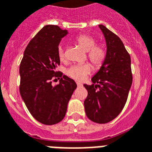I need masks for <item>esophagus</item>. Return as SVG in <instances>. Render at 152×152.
I'll list each match as a JSON object with an SVG mask.
<instances>
[{
  "label": "esophagus",
  "instance_id": "34e87169",
  "mask_svg": "<svg viewBox=\"0 0 152 152\" xmlns=\"http://www.w3.org/2000/svg\"><path fill=\"white\" fill-rule=\"evenodd\" d=\"M77 86H82V84L80 82H77Z\"/></svg>",
  "mask_w": 152,
  "mask_h": 152
}]
</instances>
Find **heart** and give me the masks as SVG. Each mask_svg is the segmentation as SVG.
Returning a JSON list of instances; mask_svg holds the SVG:
<instances>
[{
	"instance_id": "heart-1",
	"label": "heart",
	"mask_w": 152,
	"mask_h": 152,
	"mask_svg": "<svg viewBox=\"0 0 152 152\" xmlns=\"http://www.w3.org/2000/svg\"><path fill=\"white\" fill-rule=\"evenodd\" d=\"M75 42L81 48L87 51V57L96 68H99L105 61L107 55L106 49L102 44H96V39L90 35L82 34L76 38ZM58 56L61 61L66 60L65 50L63 46L59 45L58 48ZM91 71V66L89 63H82L74 65L66 70V75L71 78L77 81H82Z\"/></svg>"
}]
</instances>
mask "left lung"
Here are the masks:
<instances>
[{"label":"left lung","mask_w":152,"mask_h":152,"mask_svg":"<svg viewBox=\"0 0 152 152\" xmlns=\"http://www.w3.org/2000/svg\"><path fill=\"white\" fill-rule=\"evenodd\" d=\"M99 28L106 40V58L92 77L93 84L84 85L88 91L84 106L90 121L105 124L124 109L132 83V74L131 58L123 42L105 26L100 24Z\"/></svg>","instance_id":"left-lung-1"}]
</instances>
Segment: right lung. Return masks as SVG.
I'll return each mask as SVG.
<instances>
[{
	"instance_id": "right-lung-1",
	"label": "right lung",
	"mask_w": 152,
	"mask_h": 152,
	"mask_svg": "<svg viewBox=\"0 0 152 152\" xmlns=\"http://www.w3.org/2000/svg\"><path fill=\"white\" fill-rule=\"evenodd\" d=\"M66 34L57 25L44 26L29 42L20 65L21 97L31 116L47 125L64 118L77 88L74 80L56 71L60 64L58 44ZM53 77L60 78L59 84L53 86Z\"/></svg>"
}]
</instances>
